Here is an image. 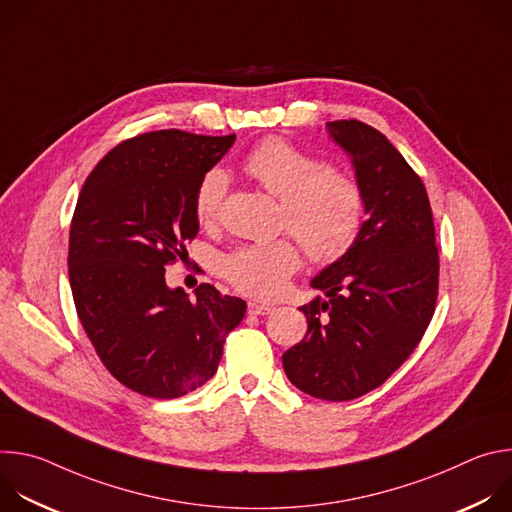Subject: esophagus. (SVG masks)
I'll use <instances>...</instances> for the list:
<instances>
[{
	"label": "esophagus",
	"mask_w": 512,
	"mask_h": 512,
	"mask_svg": "<svg viewBox=\"0 0 512 512\" xmlns=\"http://www.w3.org/2000/svg\"><path fill=\"white\" fill-rule=\"evenodd\" d=\"M247 312L251 316H265L271 312V306H265V304H257V302H249L247 304Z\"/></svg>",
	"instance_id": "34e87169"
}]
</instances>
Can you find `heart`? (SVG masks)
Masks as SVG:
<instances>
[{
    "label": "heart",
    "mask_w": 512,
    "mask_h": 512,
    "mask_svg": "<svg viewBox=\"0 0 512 512\" xmlns=\"http://www.w3.org/2000/svg\"><path fill=\"white\" fill-rule=\"evenodd\" d=\"M245 172L281 200L279 229L294 233L318 263H334L356 245L367 221V196L360 182L330 168L310 150L281 137H267L247 154ZM229 188L223 168L206 170L194 190V214L202 227H214ZM302 265L296 239L279 237L247 243L223 257V277L245 296L273 300Z\"/></svg>",
    "instance_id": "heart-1"
}]
</instances>
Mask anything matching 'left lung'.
I'll use <instances>...</instances> for the list:
<instances>
[{"label":"left lung","instance_id":"1","mask_svg":"<svg viewBox=\"0 0 512 512\" xmlns=\"http://www.w3.org/2000/svg\"><path fill=\"white\" fill-rule=\"evenodd\" d=\"M328 127L352 156L369 218L352 251L312 281L328 300L300 308L308 332L283 352V371L316 399L350 401L381 387L421 342L440 253L425 184L393 143L356 119Z\"/></svg>","mask_w":512,"mask_h":512}]
</instances>
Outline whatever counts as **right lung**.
<instances>
[{
    "mask_svg": "<svg viewBox=\"0 0 512 512\" xmlns=\"http://www.w3.org/2000/svg\"><path fill=\"white\" fill-rule=\"evenodd\" d=\"M235 143L180 129L121 141L83 184L68 239L79 320L105 369L127 389L176 399L218 367L247 304L200 283L196 300L164 273L198 233L194 190Z\"/></svg>",
    "mask_w": 512,
    "mask_h": 512,
    "instance_id": "obj_1",
    "label": "right lung"
}]
</instances>
